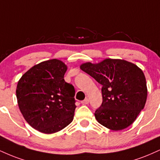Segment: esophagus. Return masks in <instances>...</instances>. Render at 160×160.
Wrapping results in <instances>:
<instances>
[{
    "label": "esophagus",
    "instance_id": "34e87169",
    "mask_svg": "<svg viewBox=\"0 0 160 160\" xmlns=\"http://www.w3.org/2000/svg\"><path fill=\"white\" fill-rule=\"evenodd\" d=\"M88 102H89V100H88V98H86L85 100H83V101H81V103H82V104H88Z\"/></svg>",
    "mask_w": 160,
    "mask_h": 160
}]
</instances>
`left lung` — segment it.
Listing matches in <instances>:
<instances>
[{"mask_svg": "<svg viewBox=\"0 0 160 160\" xmlns=\"http://www.w3.org/2000/svg\"><path fill=\"white\" fill-rule=\"evenodd\" d=\"M80 68L102 85L103 101L95 112L98 123L112 130L132 124L147 100V84L141 69L130 62L113 59L84 63Z\"/></svg>", "mask_w": 160, "mask_h": 160, "instance_id": "left-lung-1", "label": "left lung"}]
</instances>
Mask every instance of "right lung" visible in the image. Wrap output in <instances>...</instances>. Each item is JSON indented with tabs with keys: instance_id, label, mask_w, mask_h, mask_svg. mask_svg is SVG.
<instances>
[{
	"instance_id": "add662e5",
	"label": "right lung",
	"mask_w": 160,
	"mask_h": 160,
	"mask_svg": "<svg viewBox=\"0 0 160 160\" xmlns=\"http://www.w3.org/2000/svg\"><path fill=\"white\" fill-rule=\"evenodd\" d=\"M66 70L58 59L42 62L25 73L17 85L21 112L32 128L43 133L58 132L74 118L75 89L65 81Z\"/></svg>"
}]
</instances>
